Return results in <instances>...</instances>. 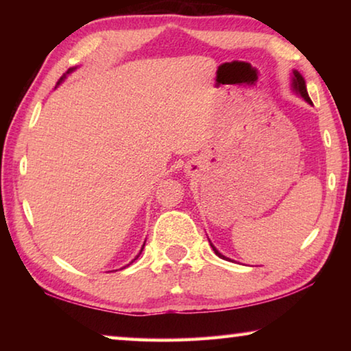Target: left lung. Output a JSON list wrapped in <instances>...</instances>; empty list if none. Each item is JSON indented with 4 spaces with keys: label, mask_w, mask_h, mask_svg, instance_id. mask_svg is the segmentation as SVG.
Here are the masks:
<instances>
[{
    "label": "left lung",
    "mask_w": 351,
    "mask_h": 351,
    "mask_svg": "<svg viewBox=\"0 0 351 351\" xmlns=\"http://www.w3.org/2000/svg\"><path fill=\"white\" fill-rule=\"evenodd\" d=\"M293 90H294L297 94H300V96L304 97L308 104H313V102H311V99H310V96H308L306 85H305V79H304V77H302V74L299 73V71H293ZM210 246H212L213 251H215V254L218 255V257L226 258L223 254H219V252L217 251V247L213 246L212 243H210ZM226 260H228V258H226Z\"/></svg>",
    "instance_id": "left-lung-1"
}]
</instances>
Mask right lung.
Returning a JSON list of instances; mask_svg holds the SVG:
<instances>
[{
    "label": "right lung",
    "instance_id": "right-lung-1",
    "mask_svg": "<svg viewBox=\"0 0 351 351\" xmlns=\"http://www.w3.org/2000/svg\"><path fill=\"white\" fill-rule=\"evenodd\" d=\"M74 69H75V68H71V69H68V71H66V74H63V75L60 77V80H58V83H57V85H60V83H62V82H63L64 79H66V75H68V74H71V73H73V71H74ZM144 245H145V243H144ZM142 249H144V246H142ZM142 249H141V252H142ZM141 252H139L138 255H136V258H138V257H139V255H141ZM136 258H134V260H136ZM134 260H133V261H134ZM133 261H132V263H133Z\"/></svg>",
    "mask_w": 351,
    "mask_h": 351
}]
</instances>
